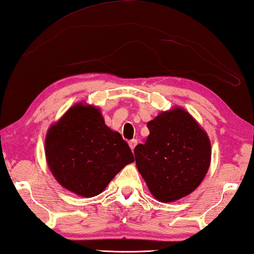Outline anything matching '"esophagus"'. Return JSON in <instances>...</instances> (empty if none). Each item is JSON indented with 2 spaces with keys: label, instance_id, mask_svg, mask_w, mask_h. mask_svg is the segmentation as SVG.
Instances as JSON below:
<instances>
[{
  "label": "esophagus",
  "instance_id": "1",
  "mask_svg": "<svg viewBox=\"0 0 254 254\" xmlns=\"http://www.w3.org/2000/svg\"><path fill=\"white\" fill-rule=\"evenodd\" d=\"M137 143H138V141H137V139H131V140L129 141V147H130V149H131V150H134V149H135Z\"/></svg>",
  "mask_w": 254,
  "mask_h": 254
}]
</instances>
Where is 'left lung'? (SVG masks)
I'll use <instances>...</instances> for the list:
<instances>
[{
  "instance_id": "1",
  "label": "left lung",
  "mask_w": 254,
  "mask_h": 254,
  "mask_svg": "<svg viewBox=\"0 0 254 254\" xmlns=\"http://www.w3.org/2000/svg\"><path fill=\"white\" fill-rule=\"evenodd\" d=\"M149 135L135 147L136 166L159 202H174L196 190L211 163L205 131L180 107L163 111L147 124Z\"/></svg>"
}]
</instances>
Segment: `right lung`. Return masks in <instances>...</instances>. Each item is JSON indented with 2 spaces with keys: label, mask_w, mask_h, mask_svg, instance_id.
<instances>
[{
  "label": "right lung",
  "mask_w": 254,
  "mask_h": 254,
  "mask_svg": "<svg viewBox=\"0 0 254 254\" xmlns=\"http://www.w3.org/2000/svg\"><path fill=\"white\" fill-rule=\"evenodd\" d=\"M46 158L58 183L83 197L100 194L135 161L122 135L105 124L99 108L82 102L49 128Z\"/></svg>",
  "instance_id": "add662e5"
}]
</instances>
